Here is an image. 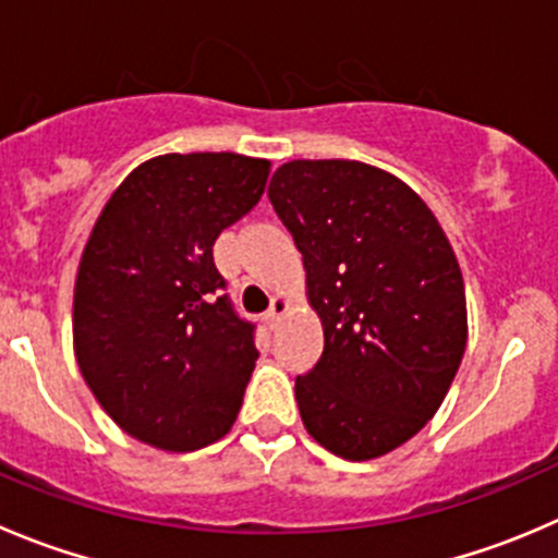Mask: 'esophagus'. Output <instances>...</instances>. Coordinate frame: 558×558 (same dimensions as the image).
<instances>
[{"mask_svg": "<svg viewBox=\"0 0 558 558\" xmlns=\"http://www.w3.org/2000/svg\"><path fill=\"white\" fill-rule=\"evenodd\" d=\"M289 307H291V302L286 300V296H280V294L272 296V305H269L267 316H264V318H267L269 327H278V322L283 318V313L289 311Z\"/></svg>", "mask_w": 558, "mask_h": 558, "instance_id": "34e87169", "label": "esophagus"}]
</instances>
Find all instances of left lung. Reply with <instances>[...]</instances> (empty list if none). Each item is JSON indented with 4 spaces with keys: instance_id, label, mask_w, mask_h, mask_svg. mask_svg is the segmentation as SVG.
I'll list each match as a JSON object with an SVG mask.
<instances>
[{
    "instance_id": "obj_1",
    "label": "left lung",
    "mask_w": 558,
    "mask_h": 558,
    "mask_svg": "<svg viewBox=\"0 0 558 558\" xmlns=\"http://www.w3.org/2000/svg\"><path fill=\"white\" fill-rule=\"evenodd\" d=\"M267 193L324 327L296 376L302 425L345 461L387 456L439 411L466 351L456 251L403 180L360 160H289Z\"/></svg>"
}]
</instances>
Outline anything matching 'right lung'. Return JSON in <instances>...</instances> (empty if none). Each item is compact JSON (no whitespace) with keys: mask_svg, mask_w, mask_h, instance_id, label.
<instances>
[{"mask_svg":"<svg viewBox=\"0 0 558 558\" xmlns=\"http://www.w3.org/2000/svg\"><path fill=\"white\" fill-rule=\"evenodd\" d=\"M267 177L264 158L158 155L92 226L73 291L75 362L102 411L144 445L202 450L240 414L258 351L213 245L256 207Z\"/></svg>","mask_w":558,"mask_h":558,"instance_id":"right-lung-1","label":"right lung"}]
</instances>
